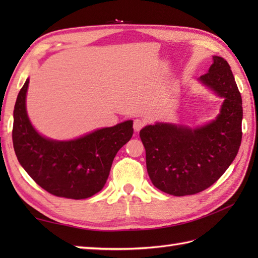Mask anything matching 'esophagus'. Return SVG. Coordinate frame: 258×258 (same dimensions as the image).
I'll use <instances>...</instances> for the list:
<instances>
[{
  "label": "esophagus",
  "mask_w": 258,
  "mask_h": 258,
  "mask_svg": "<svg viewBox=\"0 0 258 258\" xmlns=\"http://www.w3.org/2000/svg\"><path fill=\"white\" fill-rule=\"evenodd\" d=\"M145 126V120L141 119V118H136L134 119L133 122V127H134V131L135 132H140V131Z\"/></svg>",
  "instance_id": "obj_1"
}]
</instances>
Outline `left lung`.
Listing matches in <instances>:
<instances>
[{
    "mask_svg": "<svg viewBox=\"0 0 258 258\" xmlns=\"http://www.w3.org/2000/svg\"><path fill=\"white\" fill-rule=\"evenodd\" d=\"M200 81L225 98L215 120L195 130L156 123L140 132L152 183L169 195H193L210 187L231 165L242 142V96L231 67L213 56Z\"/></svg>",
    "mask_w": 258,
    "mask_h": 258,
    "instance_id": "8db88e82",
    "label": "left lung"
}]
</instances>
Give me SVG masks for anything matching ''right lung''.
Here are the masks:
<instances>
[{"mask_svg": "<svg viewBox=\"0 0 258 258\" xmlns=\"http://www.w3.org/2000/svg\"><path fill=\"white\" fill-rule=\"evenodd\" d=\"M29 79L14 106L12 139L16 157L33 180L52 195L83 200L105 185L118 150L133 135V122L97 130L74 141L58 142L43 138L26 114Z\"/></svg>", "mask_w": 258, "mask_h": 258, "instance_id": "add662e5", "label": "right lung"}]
</instances>
